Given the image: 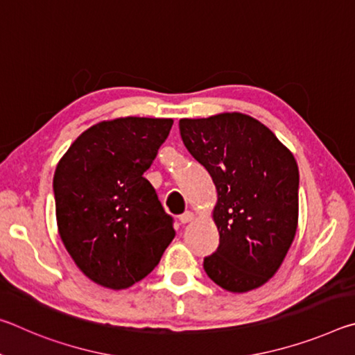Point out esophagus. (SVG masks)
I'll list each match as a JSON object with an SVG mask.
<instances>
[{"label": "esophagus", "mask_w": 355, "mask_h": 355, "mask_svg": "<svg viewBox=\"0 0 355 355\" xmlns=\"http://www.w3.org/2000/svg\"><path fill=\"white\" fill-rule=\"evenodd\" d=\"M192 219H194V213L192 211H186L178 218V220L182 222V224H188V222H191Z\"/></svg>", "instance_id": "1"}]
</instances>
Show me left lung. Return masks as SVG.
Segmentation results:
<instances>
[{
	"label": "left lung",
	"mask_w": 355,
	"mask_h": 355,
	"mask_svg": "<svg viewBox=\"0 0 355 355\" xmlns=\"http://www.w3.org/2000/svg\"><path fill=\"white\" fill-rule=\"evenodd\" d=\"M178 125L184 147L218 191L213 220L219 248L203 269L227 291L255 290L277 272L296 236V159L271 130L241 112L182 119Z\"/></svg>",
	"instance_id": "1"
}]
</instances>
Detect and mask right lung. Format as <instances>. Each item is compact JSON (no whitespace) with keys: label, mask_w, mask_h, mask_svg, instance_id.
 I'll return each mask as SVG.
<instances>
[{"label":"right lung","mask_w":355,"mask_h":355,"mask_svg":"<svg viewBox=\"0 0 355 355\" xmlns=\"http://www.w3.org/2000/svg\"><path fill=\"white\" fill-rule=\"evenodd\" d=\"M172 119L120 117L94 125L59 159L53 189L58 232L86 277L125 290L159 263L172 218L144 178Z\"/></svg>","instance_id":"1"}]
</instances>
